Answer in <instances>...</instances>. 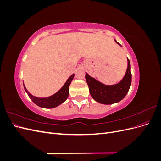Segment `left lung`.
Here are the masks:
<instances>
[{
    "mask_svg": "<svg viewBox=\"0 0 161 161\" xmlns=\"http://www.w3.org/2000/svg\"><path fill=\"white\" fill-rule=\"evenodd\" d=\"M114 40L121 47L118 42ZM85 79L89 86L90 94L95 101L105 105L118 103L127 95L131 86V74L130 60L128 58V68L124 78L115 85H106L91 76L86 72Z\"/></svg>",
    "mask_w": 161,
    "mask_h": 161,
    "instance_id": "left-lung-1",
    "label": "left lung"
}]
</instances>
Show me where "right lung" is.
Listing matches in <instances>:
<instances>
[{"label": "right lung", "mask_w": 161, "mask_h": 161, "mask_svg": "<svg viewBox=\"0 0 161 161\" xmlns=\"http://www.w3.org/2000/svg\"><path fill=\"white\" fill-rule=\"evenodd\" d=\"M74 76H75V74L72 75L69 79H68V80H66L64 85L62 86V88L58 92H56V93L50 97H43V98H41V97H37L32 95L31 93H30V92L27 90L26 87L24 84H23V86L29 97H30L31 100L36 105H38L39 107H40V108H42L52 109L59 106L62 103H64V102L67 99L68 97H69V86L71 83L72 80H73Z\"/></svg>", "instance_id": "obj_1"}]
</instances>
